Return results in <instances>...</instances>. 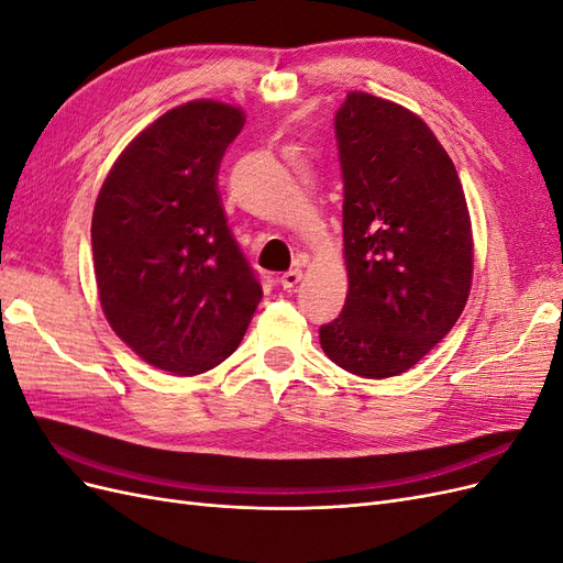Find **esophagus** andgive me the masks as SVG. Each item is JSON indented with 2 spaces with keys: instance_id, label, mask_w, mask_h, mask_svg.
Listing matches in <instances>:
<instances>
[{
  "instance_id": "34e87169",
  "label": "esophagus",
  "mask_w": 563,
  "mask_h": 563,
  "mask_svg": "<svg viewBox=\"0 0 563 563\" xmlns=\"http://www.w3.org/2000/svg\"><path fill=\"white\" fill-rule=\"evenodd\" d=\"M300 279H302V269H298V267H296V269H288V272H284L279 282H282V286H284V288H294Z\"/></svg>"
}]
</instances>
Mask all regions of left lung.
Here are the masks:
<instances>
[{"label":"left lung","instance_id":"1","mask_svg":"<svg viewBox=\"0 0 563 563\" xmlns=\"http://www.w3.org/2000/svg\"><path fill=\"white\" fill-rule=\"evenodd\" d=\"M335 141L347 298L319 343L340 368L383 380L416 366L463 314L472 220L451 157L416 112L350 91Z\"/></svg>","mask_w":563,"mask_h":563}]
</instances>
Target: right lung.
I'll return each mask as SVG.
<instances>
[{
    "label": "right lung",
    "instance_id": "right-lung-1",
    "mask_svg": "<svg viewBox=\"0 0 563 563\" xmlns=\"http://www.w3.org/2000/svg\"><path fill=\"white\" fill-rule=\"evenodd\" d=\"M242 108L190 100L124 147L100 187L91 246L100 308L150 366L197 376L240 347L263 288L236 246L218 168Z\"/></svg>",
    "mask_w": 563,
    "mask_h": 563
}]
</instances>
